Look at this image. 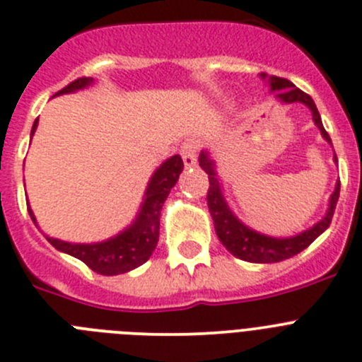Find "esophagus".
<instances>
[{
    "label": "esophagus",
    "instance_id": "1",
    "mask_svg": "<svg viewBox=\"0 0 362 362\" xmlns=\"http://www.w3.org/2000/svg\"><path fill=\"white\" fill-rule=\"evenodd\" d=\"M198 146H200V144H198L197 141H187V143L182 144L180 155H182V158H184V164L187 165V168H191V165L197 164Z\"/></svg>",
    "mask_w": 362,
    "mask_h": 362
}]
</instances>
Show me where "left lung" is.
Segmentation results:
<instances>
[{"label":"left lung","mask_w":362,"mask_h":362,"mask_svg":"<svg viewBox=\"0 0 362 362\" xmlns=\"http://www.w3.org/2000/svg\"><path fill=\"white\" fill-rule=\"evenodd\" d=\"M261 78H268L269 87H272L273 93H276L275 98L280 103L289 105L298 101V103H303L305 107H309V110L313 112L314 124L320 128L323 139L329 144H332L329 134H327L325 128H323L318 109H316V105H314L313 98H310L309 94L300 90L295 83H291L286 78L268 76L266 73H261ZM198 160H200L202 170L209 175L207 205L209 212H211L212 216V221H214L216 235L219 238L221 245L225 246L234 257L241 259V261L259 262V264L286 261V259L293 257V255L300 253L302 250H305L314 239L318 238V235H322L323 232L329 228L330 221H332L334 209H336L337 198H339V182H337L336 189H334V192L330 194L327 214L323 216L318 223H314L313 227L307 228V230L300 232V234L296 235H291V238H272V235L255 232L253 228L246 227L243 221H239L238 216H235L234 212H232V209L228 207L227 200L223 197L221 182H219L218 173H216L214 160L211 158L209 151H202ZM334 162H337L336 155H334Z\"/></svg>","instance_id":"1"}]
</instances>
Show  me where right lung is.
Masks as SVG:
<instances>
[{
	"mask_svg": "<svg viewBox=\"0 0 362 362\" xmlns=\"http://www.w3.org/2000/svg\"><path fill=\"white\" fill-rule=\"evenodd\" d=\"M90 83H93V78L83 76V78L74 80L69 86L64 87L55 96L86 89ZM37 123L39 121L35 119V123L32 127V135L35 132ZM182 170H184V162H182L180 155H173L171 158L162 162L160 168L151 175L150 182H148L144 200L141 204L139 214H137L135 221L132 223L130 227L124 228L123 232L114 235V238L101 243H90V245L60 241V239L49 238V235H46V239L59 252H64L67 255H73V257L80 259L93 272L100 273V275H119V273H127L130 269H135L137 266L144 264L151 257V253H153L155 246H157L162 205H164L165 198H168L171 189L177 184ZM28 212L32 221L37 225V219L33 216L30 205Z\"/></svg>",
	"mask_w": 362,
	"mask_h": 362,
	"instance_id": "1",
	"label": "right lung"
}]
</instances>
